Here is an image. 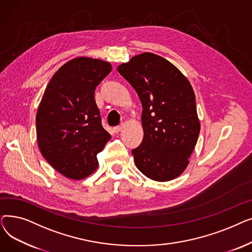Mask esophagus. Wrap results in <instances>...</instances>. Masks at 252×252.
I'll return each mask as SVG.
<instances>
[{
	"instance_id": "1",
	"label": "esophagus",
	"mask_w": 252,
	"mask_h": 252,
	"mask_svg": "<svg viewBox=\"0 0 252 252\" xmlns=\"http://www.w3.org/2000/svg\"><path fill=\"white\" fill-rule=\"evenodd\" d=\"M123 127H124L123 126H115V127L113 128L114 133H116V134H117V133H119V131H121V130L123 129Z\"/></svg>"
}]
</instances>
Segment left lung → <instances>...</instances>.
<instances>
[{
    "mask_svg": "<svg viewBox=\"0 0 252 252\" xmlns=\"http://www.w3.org/2000/svg\"><path fill=\"white\" fill-rule=\"evenodd\" d=\"M143 106L144 138L131 151L137 168L147 178L167 182L189 164L200 131L189 79L166 59L142 53L117 67Z\"/></svg>",
    "mask_w": 252,
    "mask_h": 252,
    "instance_id": "1",
    "label": "left lung"
}]
</instances>
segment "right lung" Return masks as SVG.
<instances>
[{
  "instance_id": "obj_1",
  "label": "right lung",
  "mask_w": 252,
  "mask_h": 252,
  "mask_svg": "<svg viewBox=\"0 0 252 252\" xmlns=\"http://www.w3.org/2000/svg\"><path fill=\"white\" fill-rule=\"evenodd\" d=\"M112 70L109 62L76 57L55 72L36 111L37 146L45 159L70 180L98 167L97 154L111 136L101 125L96 87Z\"/></svg>"
}]
</instances>
